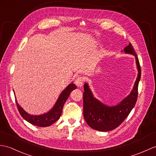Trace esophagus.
<instances>
[{
  "label": "esophagus",
  "mask_w": 156,
  "mask_h": 156,
  "mask_svg": "<svg viewBox=\"0 0 156 156\" xmlns=\"http://www.w3.org/2000/svg\"><path fill=\"white\" fill-rule=\"evenodd\" d=\"M84 78L82 76H79L75 80V84L78 87H81L83 85V83H84Z\"/></svg>",
  "instance_id": "1"
}]
</instances>
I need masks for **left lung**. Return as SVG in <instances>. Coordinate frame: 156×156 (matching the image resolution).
I'll return each instance as SVG.
<instances>
[{"label": "left lung", "instance_id": "1", "mask_svg": "<svg viewBox=\"0 0 156 156\" xmlns=\"http://www.w3.org/2000/svg\"><path fill=\"white\" fill-rule=\"evenodd\" d=\"M124 52L134 55L138 74L131 93L120 103L114 106H108L94 97L88 84L84 85L83 114L90 127L96 130L108 132L116 128L124 121L134 107L138 94V84L141 78V68L138 58L131 43L124 49Z\"/></svg>", "mask_w": 156, "mask_h": 156}]
</instances>
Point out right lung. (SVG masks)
I'll return each mask as SVG.
<instances>
[{
    "mask_svg": "<svg viewBox=\"0 0 156 156\" xmlns=\"http://www.w3.org/2000/svg\"><path fill=\"white\" fill-rule=\"evenodd\" d=\"M76 88V86L73 84V82H72L60 94L58 99L57 100L55 105H54L52 109L48 112L44 114L33 115L28 114L17 103V101L16 100V106L21 116L25 120L30 123L32 125L40 126V127H47V126L53 124L54 122H56L60 118L62 114V108L64 103L66 102V101L68 98V97H69L71 92Z\"/></svg>",
    "mask_w": 156,
    "mask_h": 156,
    "instance_id": "1",
    "label": "right lung"
}]
</instances>
